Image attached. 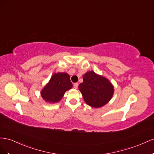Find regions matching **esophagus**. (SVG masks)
<instances>
[{
	"instance_id": "esophagus-1",
	"label": "esophagus",
	"mask_w": 154,
	"mask_h": 154,
	"mask_svg": "<svg viewBox=\"0 0 154 154\" xmlns=\"http://www.w3.org/2000/svg\"><path fill=\"white\" fill-rule=\"evenodd\" d=\"M78 85H79V84H78L77 82L74 83V84H73V87H74V88H75V89H77V88H78Z\"/></svg>"
}]
</instances>
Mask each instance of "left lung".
I'll use <instances>...</instances> for the list:
<instances>
[{"mask_svg": "<svg viewBox=\"0 0 154 154\" xmlns=\"http://www.w3.org/2000/svg\"><path fill=\"white\" fill-rule=\"evenodd\" d=\"M83 82L79 86L85 102L97 108L106 104L114 93V87L107 78L88 71L83 75Z\"/></svg>", "mask_w": 154, "mask_h": 154, "instance_id": "8db88e82", "label": "left lung"}]
</instances>
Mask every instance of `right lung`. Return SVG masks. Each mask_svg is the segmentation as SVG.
Returning <instances> with one entry per match:
<instances>
[{"instance_id":"add662e5","label":"right lung","mask_w":154,"mask_h":154,"mask_svg":"<svg viewBox=\"0 0 154 154\" xmlns=\"http://www.w3.org/2000/svg\"><path fill=\"white\" fill-rule=\"evenodd\" d=\"M72 87L70 77L67 73H55L41 91V95L46 103L55 104L59 102L65 92Z\"/></svg>"}]
</instances>
